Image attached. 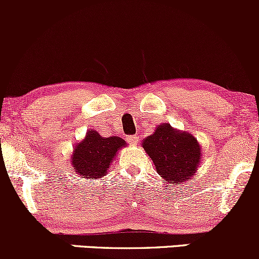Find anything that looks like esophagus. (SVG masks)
<instances>
[{
    "label": "esophagus",
    "instance_id": "34e87169",
    "mask_svg": "<svg viewBox=\"0 0 259 259\" xmlns=\"http://www.w3.org/2000/svg\"><path fill=\"white\" fill-rule=\"evenodd\" d=\"M127 142H128L130 145L136 146V145H137V143H138V136H137V135L127 136Z\"/></svg>",
    "mask_w": 259,
    "mask_h": 259
}]
</instances>
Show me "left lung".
I'll use <instances>...</instances> for the list:
<instances>
[{"instance_id": "obj_1", "label": "left lung", "mask_w": 259, "mask_h": 259, "mask_svg": "<svg viewBox=\"0 0 259 259\" xmlns=\"http://www.w3.org/2000/svg\"><path fill=\"white\" fill-rule=\"evenodd\" d=\"M142 147L153 161L158 175L176 185L190 180L203 158L196 138L168 123L158 124L155 132L143 140Z\"/></svg>"}]
</instances>
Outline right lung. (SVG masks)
<instances>
[{"label": "right lung", "mask_w": 259, "mask_h": 259, "mask_svg": "<svg viewBox=\"0 0 259 259\" xmlns=\"http://www.w3.org/2000/svg\"><path fill=\"white\" fill-rule=\"evenodd\" d=\"M126 141L118 136L102 137L97 131H88L85 137L74 145L71 168L87 179L103 178L116 158L117 152L126 147Z\"/></svg>", "instance_id": "add662e5"}]
</instances>
